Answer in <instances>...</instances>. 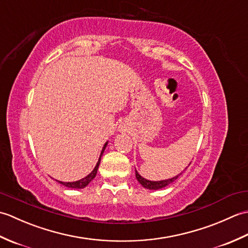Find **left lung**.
Wrapping results in <instances>:
<instances>
[{"instance_id":"8db88e82","label":"left lung","mask_w":248,"mask_h":248,"mask_svg":"<svg viewBox=\"0 0 248 248\" xmlns=\"http://www.w3.org/2000/svg\"><path fill=\"white\" fill-rule=\"evenodd\" d=\"M189 164H191V163H189ZM189 164H188V166H189ZM187 166V167H188ZM186 167V168H187ZM183 170V171H184ZM182 171V172H183ZM182 172H180L179 173V175H177V176H175V177H172V178H170V179H165V180H160V181H151V180H147L146 178H144V177H141L140 173H139V171L135 170V176H136V179H138V181L140 183V186H144L145 188H147V189H154V191H155V189H160V188H163V187H165V186H167L168 184H170V183H172L173 181L175 180H177V178L180 176V175H182Z\"/></svg>"}]
</instances>
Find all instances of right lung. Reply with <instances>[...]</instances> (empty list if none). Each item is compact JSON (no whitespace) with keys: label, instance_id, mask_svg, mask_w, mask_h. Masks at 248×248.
<instances>
[{"label":"right lung","instance_id":"1","mask_svg":"<svg viewBox=\"0 0 248 248\" xmlns=\"http://www.w3.org/2000/svg\"><path fill=\"white\" fill-rule=\"evenodd\" d=\"M108 143V141H107V143H105V144L103 145L102 150H101V154H100V156H99V159H98V162H97L96 166H94V168L92 170V172H89L86 177H84V178L80 179V180L73 181V182H62V181H59V180H56V181L59 182V183H61V184H62V186H65L68 187V188H78H78L86 187V186H88V184L93 180V178L96 177V175H97V170H98L99 165H100V161H101V156H102V155H103V152H104L105 148H107Z\"/></svg>","mask_w":248,"mask_h":248}]
</instances>
